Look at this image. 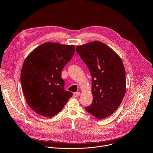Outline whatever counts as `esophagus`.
Segmentation results:
<instances>
[{
    "instance_id": "34e87169",
    "label": "esophagus",
    "mask_w": 153,
    "mask_h": 153,
    "mask_svg": "<svg viewBox=\"0 0 153 153\" xmlns=\"http://www.w3.org/2000/svg\"><path fill=\"white\" fill-rule=\"evenodd\" d=\"M80 95V92H74V94H73V97H78V96H79Z\"/></svg>"
}]
</instances>
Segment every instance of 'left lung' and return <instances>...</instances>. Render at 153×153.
<instances>
[{"label":"left lung","instance_id":"left-lung-1","mask_svg":"<svg viewBox=\"0 0 153 153\" xmlns=\"http://www.w3.org/2000/svg\"><path fill=\"white\" fill-rule=\"evenodd\" d=\"M76 51L92 76V103L85 110L98 119L111 115L123 99L126 73L122 59L100 41L77 46Z\"/></svg>","mask_w":153,"mask_h":153}]
</instances>
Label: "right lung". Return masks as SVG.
I'll return each mask as SVG.
<instances>
[{
	"label": "right lung",
	"instance_id": "obj_1",
	"mask_svg": "<svg viewBox=\"0 0 153 153\" xmlns=\"http://www.w3.org/2000/svg\"><path fill=\"white\" fill-rule=\"evenodd\" d=\"M74 53V45L46 42L25 59L21 74L22 90L27 104L37 114L54 117L72 97L64 89L61 72Z\"/></svg>",
	"mask_w": 153,
	"mask_h": 153
}]
</instances>
